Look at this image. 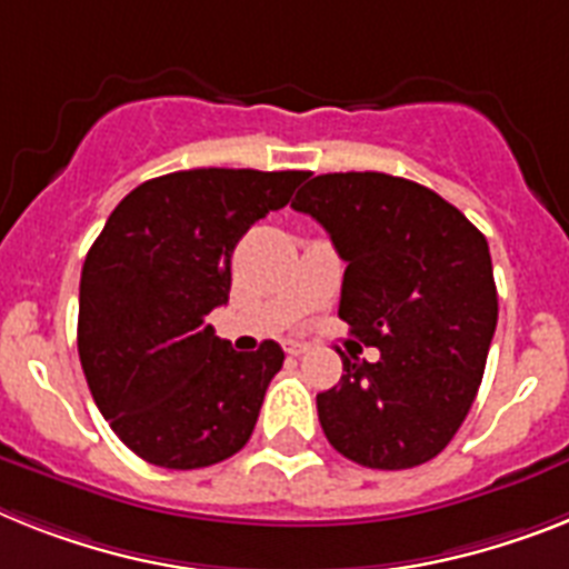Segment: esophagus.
I'll use <instances>...</instances> for the list:
<instances>
[{"label":"esophagus","mask_w":569,"mask_h":569,"mask_svg":"<svg viewBox=\"0 0 569 569\" xmlns=\"http://www.w3.org/2000/svg\"><path fill=\"white\" fill-rule=\"evenodd\" d=\"M309 347L307 343H300V341H286V352H289V356H303V352H307Z\"/></svg>","instance_id":"esophagus-1"}]
</instances>
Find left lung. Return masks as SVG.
<instances>
[{"instance_id":"8db88e82","label":"left lung","mask_w":569,"mask_h":569,"mask_svg":"<svg viewBox=\"0 0 569 569\" xmlns=\"http://www.w3.org/2000/svg\"><path fill=\"white\" fill-rule=\"evenodd\" d=\"M347 262L338 315L379 361L341 352L318 393L329 446L367 469L433 460L469 417L498 327L489 242L442 196L388 173H323L292 202Z\"/></svg>"}]
</instances>
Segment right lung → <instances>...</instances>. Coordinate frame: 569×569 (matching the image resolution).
I'll return each instance as SVG.
<instances>
[{
  "mask_svg": "<svg viewBox=\"0 0 569 569\" xmlns=\"http://www.w3.org/2000/svg\"><path fill=\"white\" fill-rule=\"evenodd\" d=\"M307 176L179 170L138 184L109 213L80 274L78 352L94 405L141 460L204 469L254 431L286 356L274 341L237 352L208 315L228 303L242 233Z\"/></svg>",
  "mask_w": 569,
  "mask_h": 569,
  "instance_id": "obj_1",
  "label": "right lung"
}]
</instances>
